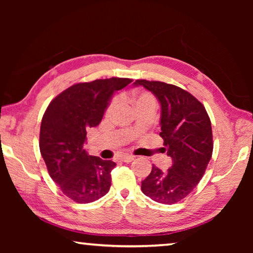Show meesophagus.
Wrapping results in <instances>:
<instances>
[{
  "mask_svg": "<svg viewBox=\"0 0 253 253\" xmlns=\"http://www.w3.org/2000/svg\"><path fill=\"white\" fill-rule=\"evenodd\" d=\"M134 158H135V156L128 155V154H125V155L121 156V160H122L123 162H125V163H130L131 161H134Z\"/></svg>",
  "mask_w": 253,
  "mask_h": 253,
  "instance_id": "obj_1",
  "label": "esophagus"
}]
</instances>
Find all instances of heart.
I'll use <instances>...</instances> for the list:
<instances>
[{
    "instance_id": "b5f03b06",
    "label": "heart",
    "mask_w": 253,
    "mask_h": 253,
    "mask_svg": "<svg viewBox=\"0 0 253 253\" xmlns=\"http://www.w3.org/2000/svg\"><path fill=\"white\" fill-rule=\"evenodd\" d=\"M118 104V99H115L113 102H111L109 108H108V113H110L111 110H113L115 107L117 106ZM142 104H153V105H156V101H155V98H154L153 95L148 92H140L139 95H137L136 99H135V106L137 105H142Z\"/></svg>"
}]
</instances>
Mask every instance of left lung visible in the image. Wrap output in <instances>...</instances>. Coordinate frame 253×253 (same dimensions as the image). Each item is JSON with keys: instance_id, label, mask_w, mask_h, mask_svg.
Returning <instances> with one entry per match:
<instances>
[{"instance_id": "left-lung-1", "label": "left lung", "mask_w": 253, "mask_h": 253, "mask_svg": "<svg viewBox=\"0 0 253 253\" xmlns=\"http://www.w3.org/2000/svg\"><path fill=\"white\" fill-rule=\"evenodd\" d=\"M134 85H143L160 101V136L173 162L168 170L153 165L142 191L155 202L174 204L194 190L208 168L213 152L211 121L204 106L177 85L148 80H136Z\"/></svg>"}]
</instances>
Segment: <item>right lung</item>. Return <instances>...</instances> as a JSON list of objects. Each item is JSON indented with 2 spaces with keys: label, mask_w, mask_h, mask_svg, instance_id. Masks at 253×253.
<instances>
[{
  "label": "right lung",
  "mask_w": 253,
  "mask_h": 253,
  "mask_svg": "<svg viewBox=\"0 0 253 253\" xmlns=\"http://www.w3.org/2000/svg\"><path fill=\"white\" fill-rule=\"evenodd\" d=\"M128 78L98 79L71 85L50 102L40 128V152L51 178L77 203H90L108 193L116 163L88 155L89 128L99 125L116 91Z\"/></svg>",
  "instance_id": "add662e5"
}]
</instances>
